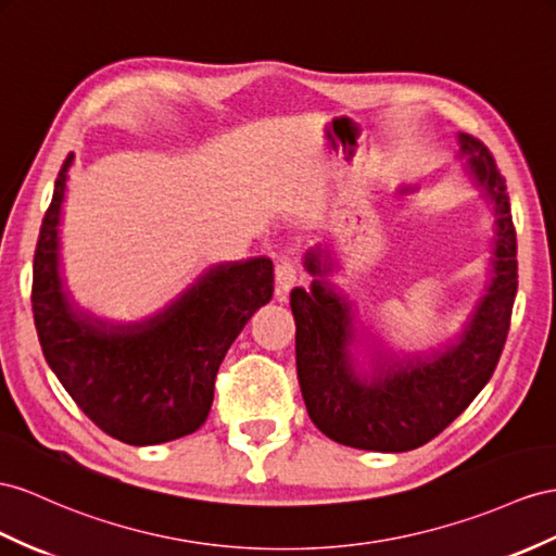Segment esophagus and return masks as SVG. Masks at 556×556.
Instances as JSON below:
<instances>
[{
    "instance_id": "esophagus-1",
    "label": "esophagus",
    "mask_w": 556,
    "mask_h": 556,
    "mask_svg": "<svg viewBox=\"0 0 556 556\" xmlns=\"http://www.w3.org/2000/svg\"><path fill=\"white\" fill-rule=\"evenodd\" d=\"M275 279H277V295L287 298V293L298 283V273H295V263L289 258V255L279 253L275 261Z\"/></svg>"
}]
</instances>
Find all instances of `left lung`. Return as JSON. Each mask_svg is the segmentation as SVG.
<instances>
[{
  "label": "left lung",
  "mask_w": 556,
  "mask_h": 556,
  "mask_svg": "<svg viewBox=\"0 0 556 556\" xmlns=\"http://www.w3.org/2000/svg\"><path fill=\"white\" fill-rule=\"evenodd\" d=\"M465 174L493 206V277L486 293L444 350L404 359H376L364 371L352 354L354 309L336 293L333 261L319 244L305 253L312 287L291 291L295 366L307 414L319 430L352 448L402 453L418 448L458 418L491 380L501 359L517 295V232L505 178L489 148L458 136Z\"/></svg>",
  "instance_id": "8db88e82"
}]
</instances>
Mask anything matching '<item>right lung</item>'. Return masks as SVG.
<instances>
[{
  "mask_svg": "<svg viewBox=\"0 0 556 556\" xmlns=\"http://www.w3.org/2000/svg\"><path fill=\"white\" fill-rule=\"evenodd\" d=\"M67 154L41 220L33 315L41 352L67 394L101 430L131 446L192 434L204 425L218 366L253 312L269 303V258L208 267L154 317L110 324L75 307L63 289L59 223Z\"/></svg>",
  "mask_w": 556,
  "mask_h": 556,
  "instance_id": "obj_1",
  "label": "right lung"
}]
</instances>
